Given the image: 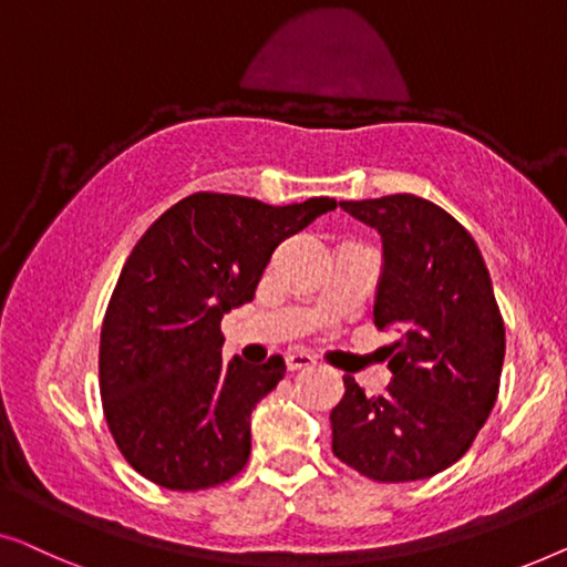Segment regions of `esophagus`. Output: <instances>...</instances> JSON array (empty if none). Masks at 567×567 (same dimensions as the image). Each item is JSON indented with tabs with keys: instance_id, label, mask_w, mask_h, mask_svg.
<instances>
[{
	"instance_id": "obj_1",
	"label": "esophagus",
	"mask_w": 567,
	"mask_h": 567,
	"mask_svg": "<svg viewBox=\"0 0 567 567\" xmlns=\"http://www.w3.org/2000/svg\"><path fill=\"white\" fill-rule=\"evenodd\" d=\"M285 364H287V370L290 372H295V370H306V367H313L316 364V357L313 354H308V352H287L285 354Z\"/></svg>"
}]
</instances>
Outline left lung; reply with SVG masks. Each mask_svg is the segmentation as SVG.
I'll return each mask as SVG.
<instances>
[{"instance_id":"obj_1","label":"left lung","mask_w":567,"mask_h":567,"mask_svg":"<svg viewBox=\"0 0 567 567\" xmlns=\"http://www.w3.org/2000/svg\"><path fill=\"white\" fill-rule=\"evenodd\" d=\"M382 238L374 323L395 329L388 393L354 378L331 411V450L378 483L424 481L475 442L498 395L506 329L473 236L416 195L339 203Z\"/></svg>"}]
</instances>
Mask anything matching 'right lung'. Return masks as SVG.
I'll return each instance as SVG.
<instances>
[{
	"instance_id": "1",
	"label": "right lung",
	"mask_w": 567,
	"mask_h": 567,
	"mask_svg": "<svg viewBox=\"0 0 567 567\" xmlns=\"http://www.w3.org/2000/svg\"><path fill=\"white\" fill-rule=\"evenodd\" d=\"M333 207L195 193L133 246L102 321L100 393L117 450L151 483L203 491L244 470L251 411L285 362H223L220 318L254 298L287 236Z\"/></svg>"
}]
</instances>
